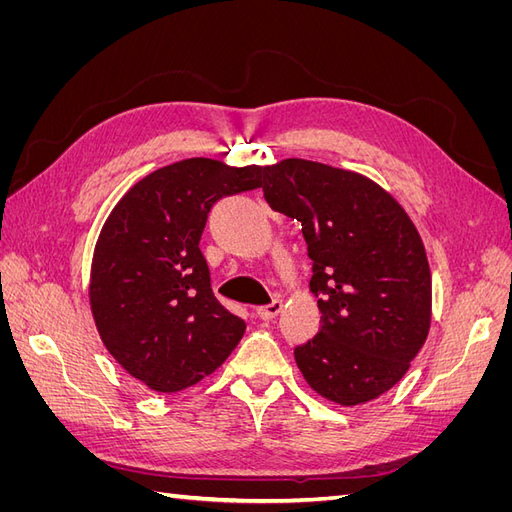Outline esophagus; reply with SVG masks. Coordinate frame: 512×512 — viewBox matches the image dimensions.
<instances>
[{
	"label": "esophagus",
	"instance_id": "esophagus-1",
	"mask_svg": "<svg viewBox=\"0 0 512 512\" xmlns=\"http://www.w3.org/2000/svg\"><path fill=\"white\" fill-rule=\"evenodd\" d=\"M280 312H282V301L280 299H273L269 305L256 307V316L262 318V320H273Z\"/></svg>",
	"mask_w": 512,
	"mask_h": 512
}]
</instances>
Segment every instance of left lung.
I'll return each mask as SVG.
<instances>
[{
	"mask_svg": "<svg viewBox=\"0 0 512 512\" xmlns=\"http://www.w3.org/2000/svg\"><path fill=\"white\" fill-rule=\"evenodd\" d=\"M260 183L273 211L301 222L320 331L294 348L305 382L339 406L395 386L431 324V273L416 226L397 200L352 170L288 158Z\"/></svg>",
	"mask_w": 512,
	"mask_h": 512,
	"instance_id": "obj_1",
	"label": "left lung"
}]
</instances>
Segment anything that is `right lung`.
<instances>
[{
	"label": "right lung",
	"mask_w": 512,
	"mask_h": 512,
	"mask_svg": "<svg viewBox=\"0 0 512 512\" xmlns=\"http://www.w3.org/2000/svg\"><path fill=\"white\" fill-rule=\"evenodd\" d=\"M262 166L190 158L153 170L104 222L89 303L113 359L151 391L177 393L213 374L245 322L215 299L200 252L220 198L260 188Z\"/></svg>",
	"instance_id": "obj_1"
}]
</instances>
